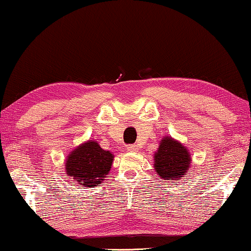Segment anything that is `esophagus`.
<instances>
[{
	"label": "esophagus",
	"mask_w": 251,
	"mask_h": 251,
	"mask_svg": "<svg viewBox=\"0 0 251 251\" xmlns=\"http://www.w3.org/2000/svg\"><path fill=\"white\" fill-rule=\"evenodd\" d=\"M126 150H128L129 152H137V145L136 144H130V145H126Z\"/></svg>",
	"instance_id": "1"
}]
</instances>
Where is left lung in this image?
Masks as SVG:
<instances>
[{"label": "left lung", "mask_w": 251, "mask_h": 251, "mask_svg": "<svg viewBox=\"0 0 251 251\" xmlns=\"http://www.w3.org/2000/svg\"><path fill=\"white\" fill-rule=\"evenodd\" d=\"M190 154L187 149L171 137H165L154 155L155 173L165 180L183 177L189 171Z\"/></svg>", "instance_id": "8db88e82"}]
</instances>
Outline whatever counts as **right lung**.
Masks as SVG:
<instances>
[{"label":"right lung","mask_w":251,"mask_h":251,"mask_svg":"<svg viewBox=\"0 0 251 251\" xmlns=\"http://www.w3.org/2000/svg\"><path fill=\"white\" fill-rule=\"evenodd\" d=\"M114 155L90 141L78 146L69 154L66 162V173L73 176L79 185L90 188L100 184L105 180L112 167Z\"/></svg>","instance_id":"1"}]
</instances>
